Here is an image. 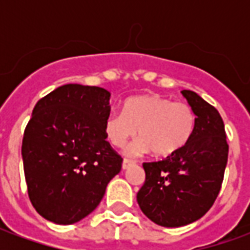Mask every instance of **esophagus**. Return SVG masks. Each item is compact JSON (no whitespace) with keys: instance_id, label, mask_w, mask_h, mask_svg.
I'll list each match as a JSON object with an SVG mask.
<instances>
[{"instance_id":"1","label":"esophagus","mask_w":250,"mask_h":250,"mask_svg":"<svg viewBox=\"0 0 250 250\" xmlns=\"http://www.w3.org/2000/svg\"><path fill=\"white\" fill-rule=\"evenodd\" d=\"M134 165H135V163L132 162V161L125 159V161H123V163H122V168H123V170H127V168H130L131 166H134Z\"/></svg>"}]
</instances>
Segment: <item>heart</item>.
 Listing matches in <instances>:
<instances>
[{
    "mask_svg": "<svg viewBox=\"0 0 250 250\" xmlns=\"http://www.w3.org/2000/svg\"><path fill=\"white\" fill-rule=\"evenodd\" d=\"M195 115L190 105L173 103L157 93H145L127 99L123 112H111L103 123L104 135L109 145L125 147L138 134L141 136L127 154L141 155L152 151L158 158L175 155L193 135Z\"/></svg>",
    "mask_w": 250,
    "mask_h": 250,
    "instance_id": "obj_1",
    "label": "heart"
}]
</instances>
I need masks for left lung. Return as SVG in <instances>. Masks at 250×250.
Masks as SVG:
<instances>
[{"label":"left lung","mask_w":250,"mask_h":250,"mask_svg":"<svg viewBox=\"0 0 250 250\" xmlns=\"http://www.w3.org/2000/svg\"><path fill=\"white\" fill-rule=\"evenodd\" d=\"M195 115L188 145L161 162L143 163L145 184L136 194L147 218L179 228L204 217L220 193L229 146L220 112L198 93L182 91Z\"/></svg>","instance_id":"obj_1"}]
</instances>
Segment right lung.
I'll return each mask as SVG.
<instances>
[{
  "label": "right lung",
  "instance_id": "add662e5",
  "mask_svg": "<svg viewBox=\"0 0 250 250\" xmlns=\"http://www.w3.org/2000/svg\"><path fill=\"white\" fill-rule=\"evenodd\" d=\"M109 98L104 88L65 84L33 108L21 148L25 181L36 211L53 224L91 214L122 168L104 135Z\"/></svg>",
  "mask_w": 250,
  "mask_h": 250
}]
</instances>
